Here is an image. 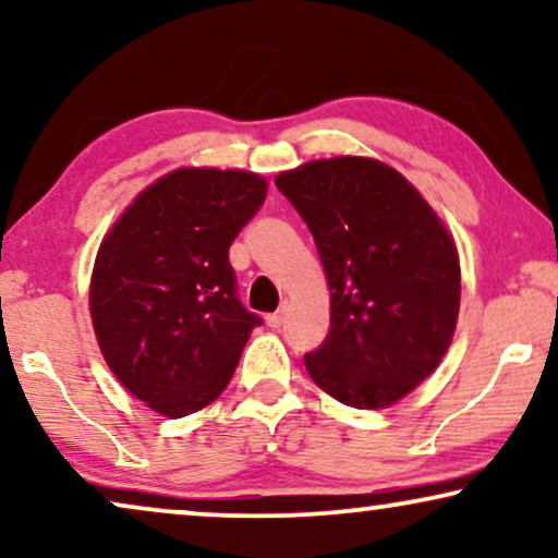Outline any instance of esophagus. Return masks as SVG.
Instances as JSON below:
<instances>
[{"instance_id": "esophagus-1", "label": "esophagus", "mask_w": 558, "mask_h": 558, "mask_svg": "<svg viewBox=\"0 0 558 558\" xmlns=\"http://www.w3.org/2000/svg\"><path fill=\"white\" fill-rule=\"evenodd\" d=\"M284 319H287V307H281L279 312H274V315L266 317V325H269V327H281V325H284Z\"/></svg>"}]
</instances>
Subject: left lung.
<instances>
[{"label": "left lung", "instance_id": "8db88e82", "mask_svg": "<svg viewBox=\"0 0 558 558\" xmlns=\"http://www.w3.org/2000/svg\"><path fill=\"white\" fill-rule=\"evenodd\" d=\"M330 287V335L310 378L353 409H386L429 378L460 315V254L426 197L373 157L312 159L277 174Z\"/></svg>", "mask_w": 558, "mask_h": 558}]
</instances>
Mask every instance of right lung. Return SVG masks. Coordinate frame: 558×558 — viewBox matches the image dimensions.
<instances>
[{
  "instance_id": "1",
  "label": "right lung",
  "mask_w": 558,
  "mask_h": 558,
  "mask_svg": "<svg viewBox=\"0 0 558 558\" xmlns=\"http://www.w3.org/2000/svg\"><path fill=\"white\" fill-rule=\"evenodd\" d=\"M266 190L256 172L178 167L144 187L98 246L88 287L98 348L157 414L180 418L216 401L262 325L235 300L228 248Z\"/></svg>"
}]
</instances>
